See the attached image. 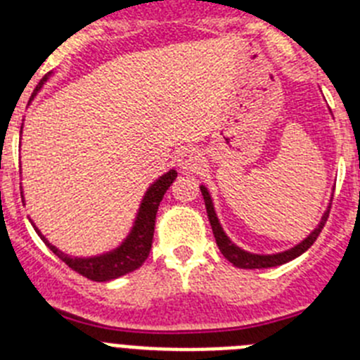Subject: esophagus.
<instances>
[{
	"label": "esophagus",
	"instance_id": "obj_1",
	"mask_svg": "<svg viewBox=\"0 0 360 360\" xmlns=\"http://www.w3.org/2000/svg\"><path fill=\"white\" fill-rule=\"evenodd\" d=\"M178 165L182 167V169L187 171H193V169H198L200 165H202V153L195 148H184L182 151L178 153L176 157Z\"/></svg>",
	"mask_w": 360,
	"mask_h": 360
}]
</instances>
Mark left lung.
<instances>
[{"mask_svg": "<svg viewBox=\"0 0 360 360\" xmlns=\"http://www.w3.org/2000/svg\"><path fill=\"white\" fill-rule=\"evenodd\" d=\"M200 191H202L203 202H205V209H207L209 221H211V227H212V234H214L216 238V245H218L219 252L224 254L229 262H231L234 266H238V269H270V266L285 265V263L292 262V259L301 256L304 250H308L311 245H314V241L317 240L319 232L323 231L324 224H326V219H328V214H330V205H328V209H326L324 214L321 216L319 225H317V227L314 229V231H311L310 234L301 241V243L294 245L292 249L283 250V252H276V254H254V252H247V250H243L241 247H238L234 241H231V238L225 234L224 227H221V224H219L218 216H216L214 203H212L209 189L205 186H200Z\"/></svg>", "mask_w": 360, "mask_h": 360, "instance_id": "1", "label": "left lung"}]
</instances>
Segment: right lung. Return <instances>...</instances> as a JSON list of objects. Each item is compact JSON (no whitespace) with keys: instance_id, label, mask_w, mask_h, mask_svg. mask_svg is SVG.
I'll return each instance as SVG.
<instances>
[{"instance_id":"1","label":"right lung","mask_w":360,"mask_h":360,"mask_svg":"<svg viewBox=\"0 0 360 360\" xmlns=\"http://www.w3.org/2000/svg\"><path fill=\"white\" fill-rule=\"evenodd\" d=\"M52 72L46 73L43 79L39 81V84L36 86V90L32 94V98L36 97L37 91L43 88V84L50 79ZM23 129V126H21ZM176 171L169 169L167 173L162 174L160 178H157L151 186L148 187V191L144 193V198H142L141 205H139V211H136L135 221H133V227L129 231V234L124 238L122 243L119 247H115L113 250H108V252L98 254V256H88V257H77V256H68L63 250H59L56 245L50 243L46 238L41 234L39 229L34 225L36 232L41 236V240L44 241V245L56 254L57 257H61L63 262L73 269L75 272H79L84 278L91 279V281H111V279H117L124 274H129L133 270H136L142 263L148 259L149 250H151L153 243V232H155V219H157V211L158 205H160L162 198H164L165 191L169 189L171 184L174 182L176 178Z\"/></svg>"}]
</instances>
